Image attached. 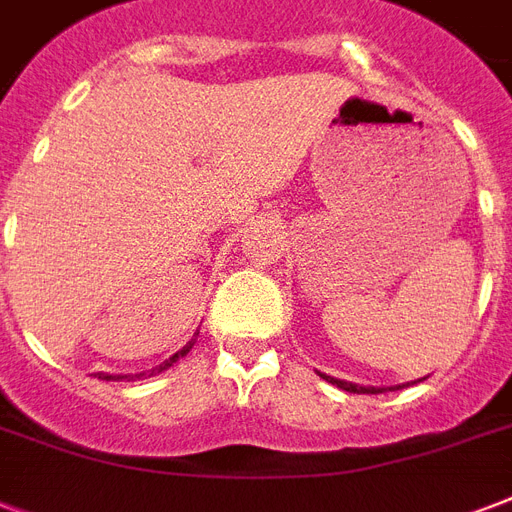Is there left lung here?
<instances>
[{
  "label": "left lung",
  "instance_id": "obj_1",
  "mask_svg": "<svg viewBox=\"0 0 512 512\" xmlns=\"http://www.w3.org/2000/svg\"><path fill=\"white\" fill-rule=\"evenodd\" d=\"M321 380L332 382L337 385L340 390H348V393H385V388H374V385H356V382H348V380H337V377H329V374L319 372ZM409 385V382H406ZM396 388H404V385H396Z\"/></svg>",
  "mask_w": 512,
  "mask_h": 512
}]
</instances>
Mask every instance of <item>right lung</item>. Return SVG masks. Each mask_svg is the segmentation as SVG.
Masks as SVG:
<instances>
[{
	"label": "right lung",
	"mask_w": 512,
	"mask_h": 512,
	"mask_svg": "<svg viewBox=\"0 0 512 512\" xmlns=\"http://www.w3.org/2000/svg\"><path fill=\"white\" fill-rule=\"evenodd\" d=\"M196 335H199V332H196ZM196 335H193V340L185 342L183 348L177 350V353H172V356L167 358V361H164V364L154 366V369H148V372H140V374H106V372H100L98 377H100V380H140V377H154V374L164 372V369H170V366L175 364V361H180V358H183L185 353H188V350L193 348V342H196Z\"/></svg>",
	"instance_id": "right-lung-1"
}]
</instances>
